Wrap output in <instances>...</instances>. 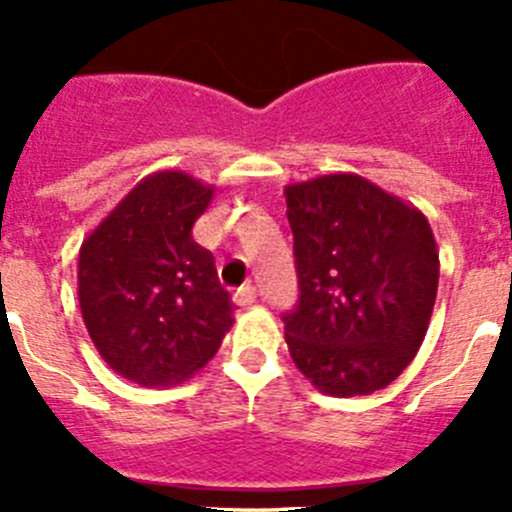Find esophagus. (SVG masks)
<instances>
[{
  "label": "esophagus",
  "instance_id": "obj_1",
  "mask_svg": "<svg viewBox=\"0 0 512 512\" xmlns=\"http://www.w3.org/2000/svg\"><path fill=\"white\" fill-rule=\"evenodd\" d=\"M257 300V290L252 288V285H245V288H240L237 293H234V303L242 305V308H247V305H252Z\"/></svg>",
  "mask_w": 512,
  "mask_h": 512
}]
</instances>
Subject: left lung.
I'll return each instance as SVG.
<instances>
[{"label":"left lung","instance_id":"left-lung-1","mask_svg":"<svg viewBox=\"0 0 512 512\" xmlns=\"http://www.w3.org/2000/svg\"><path fill=\"white\" fill-rule=\"evenodd\" d=\"M300 298L283 315L295 366L331 396H366L427 336L439 252L427 217L358 174L285 186Z\"/></svg>","mask_w":512,"mask_h":512}]
</instances>
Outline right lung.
Instances as JSON below:
<instances>
[{
	"label": "right lung",
	"mask_w": 512,
	"mask_h": 512,
	"mask_svg": "<svg viewBox=\"0 0 512 512\" xmlns=\"http://www.w3.org/2000/svg\"><path fill=\"white\" fill-rule=\"evenodd\" d=\"M212 197L214 186L184 171H156L80 245L85 328L105 364L133 384H181L232 328L212 252L191 237Z\"/></svg>",
	"instance_id": "add662e5"
}]
</instances>
